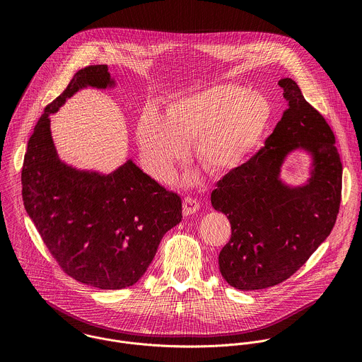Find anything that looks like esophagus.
Listing matches in <instances>:
<instances>
[{
	"label": "esophagus",
	"mask_w": 362,
	"mask_h": 362,
	"mask_svg": "<svg viewBox=\"0 0 362 362\" xmlns=\"http://www.w3.org/2000/svg\"><path fill=\"white\" fill-rule=\"evenodd\" d=\"M199 209H200V204H199V202L196 199H193V197H185L183 199V215L185 216L193 215Z\"/></svg>",
	"instance_id": "esophagus-1"
}]
</instances>
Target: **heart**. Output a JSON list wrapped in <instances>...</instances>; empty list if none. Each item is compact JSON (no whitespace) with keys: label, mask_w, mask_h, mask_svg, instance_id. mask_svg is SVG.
Segmentation results:
<instances>
[{"label":"heart","mask_w":362,"mask_h":362,"mask_svg":"<svg viewBox=\"0 0 362 362\" xmlns=\"http://www.w3.org/2000/svg\"><path fill=\"white\" fill-rule=\"evenodd\" d=\"M271 116V103L261 93L212 84L172 98L163 116L146 109L136 126V140L146 169L156 179L172 173L192 141L197 163L222 177L249 162Z\"/></svg>","instance_id":"b5f03b06"}]
</instances>
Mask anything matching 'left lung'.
Wrapping results in <instances>:
<instances>
[{"mask_svg":"<svg viewBox=\"0 0 362 362\" xmlns=\"http://www.w3.org/2000/svg\"><path fill=\"white\" fill-rule=\"evenodd\" d=\"M288 109L265 147L212 192L214 209L228 216L232 236L219 253V271L240 291L265 289L293 275L331 233L341 203L342 163L335 136L292 78H281ZM295 149L312 158L308 180L280 179Z\"/></svg>","mask_w":362,"mask_h":362,"instance_id":"obj_1","label":"left lung"}]
</instances>
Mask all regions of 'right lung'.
<instances>
[{
  "instance_id": "1",
  "label": "right lung",
  "mask_w": 362,
  "mask_h": 362,
  "mask_svg": "<svg viewBox=\"0 0 362 362\" xmlns=\"http://www.w3.org/2000/svg\"><path fill=\"white\" fill-rule=\"evenodd\" d=\"M116 87L106 64L74 74L45 107L28 140L21 172L25 211L62 269L98 289L134 285L163 235L182 221L180 196L127 159L112 173L77 169L60 159L49 129L77 91Z\"/></svg>"
}]
</instances>
